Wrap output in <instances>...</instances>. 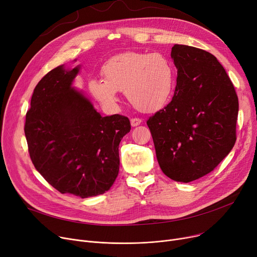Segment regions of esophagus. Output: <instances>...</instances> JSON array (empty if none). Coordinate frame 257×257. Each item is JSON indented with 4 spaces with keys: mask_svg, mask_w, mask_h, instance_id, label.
Listing matches in <instances>:
<instances>
[{
    "mask_svg": "<svg viewBox=\"0 0 257 257\" xmlns=\"http://www.w3.org/2000/svg\"><path fill=\"white\" fill-rule=\"evenodd\" d=\"M141 123H142V120H141L140 118H132V119H131V124H132L133 127L138 126V125H140Z\"/></svg>",
    "mask_w": 257,
    "mask_h": 257,
    "instance_id": "1",
    "label": "esophagus"
}]
</instances>
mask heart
I'll return each instance as SVG.
<instances>
[{
    "mask_svg": "<svg viewBox=\"0 0 257 257\" xmlns=\"http://www.w3.org/2000/svg\"><path fill=\"white\" fill-rule=\"evenodd\" d=\"M101 72L104 79L90 80L88 89L109 110L116 108L118 91L125 92L135 107L144 112L162 109L175 91L174 65L161 53L119 54L103 64Z\"/></svg>",
    "mask_w": 257,
    "mask_h": 257,
    "instance_id": "heart-1",
    "label": "heart"
}]
</instances>
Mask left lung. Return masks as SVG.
<instances>
[{
  "label": "left lung",
  "instance_id": "1",
  "mask_svg": "<svg viewBox=\"0 0 257 257\" xmlns=\"http://www.w3.org/2000/svg\"><path fill=\"white\" fill-rule=\"evenodd\" d=\"M171 58L177 69L174 96L147 125L164 174L190 183L213 171L230 153L238 99L214 55L174 44Z\"/></svg>",
  "mask_w": 257,
  "mask_h": 257
}]
</instances>
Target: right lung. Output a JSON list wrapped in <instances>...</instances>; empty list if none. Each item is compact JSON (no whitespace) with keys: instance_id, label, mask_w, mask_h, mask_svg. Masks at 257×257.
<instances>
[{"instance_id":"obj_1","label":"right lung","mask_w":257,"mask_h":257,"mask_svg":"<svg viewBox=\"0 0 257 257\" xmlns=\"http://www.w3.org/2000/svg\"><path fill=\"white\" fill-rule=\"evenodd\" d=\"M80 69L63 64L39 81L26 115L25 135L30 158L43 178L60 193L87 198L114 184L119 143L131 123L125 116L97 112L73 86Z\"/></svg>"}]
</instances>
